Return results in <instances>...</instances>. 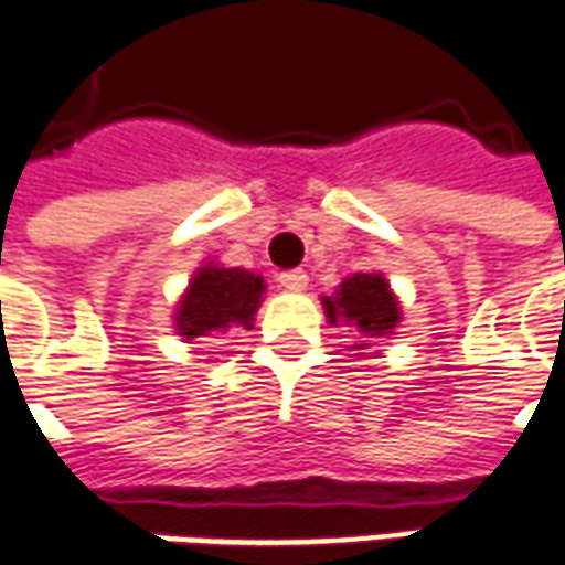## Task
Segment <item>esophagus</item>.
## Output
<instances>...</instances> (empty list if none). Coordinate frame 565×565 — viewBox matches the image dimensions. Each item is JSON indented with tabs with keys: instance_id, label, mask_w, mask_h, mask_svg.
I'll return each mask as SVG.
<instances>
[{
	"instance_id": "1",
	"label": "esophagus",
	"mask_w": 565,
	"mask_h": 565,
	"mask_svg": "<svg viewBox=\"0 0 565 565\" xmlns=\"http://www.w3.org/2000/svg\"><path fill=\"white\" fill-rule=\"evenodd\" d=\"M278 284H281L284 290H294V294H299V290H306V284H309V275H306L302 269L281 271V275H278Z\"/></svg>"
}]
</instances>
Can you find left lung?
<instances>
[{"instance_id":"obj_1","label":"left lung","mask_w":565,"mask_h":565,"mask_svg":"<svg viewBox=\"0 0 565 565\" xmlns=\"http://www.w3.org/2000/svg\"><path fill=\"white\" fill-rule=\"evenodd\" d=\"M321 302L323 311H327V321L333 327L345 321L361 337H392V330L401 323V302L379 271L351 275L339 284L337 294L323 296ZM351 349H361V345H351Z\"/></svg>"}]
</instances>
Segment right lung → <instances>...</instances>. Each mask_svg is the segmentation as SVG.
Instances as JSON below:
<instances>
[{"label":"right lung","instance_id":"1","mask_svg":"<svg viewBox=\"0 0 565 565\" xmlns=\"http://www.w3.org/2000/svg\"><path fill=\"white\" fill-rule=\"evenodd\" d=\"M266 294V281L247 269H223L207 263L195 271L173 311L177 337L199 339L226 333L232 327L254 330V315Z\"/></svg>","mask_w":565,"mask_h":565}]
</instances>
